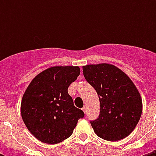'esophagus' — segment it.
Here are the masks:
<instances>
[{"instance_id": "esophagus-1", "label": "esophagus", "mask_w": 156, "mask_h": 156, "mask_svg": "<svg viewBox=\"0 0 156 156\" xmlns=\"http://www.w3.org/2000/svg\"><path fill=\"white\" fill-rule=\"evenodd\" d=\"M83 111L85 113H86V112H87V107H83Z\"/></svg>"}]
</instances>
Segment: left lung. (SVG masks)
I'll list each match as a JSON object with an SVG mask.
<instances>
[{"mask_svg":"<svg viewBox=\"0 0 156 156\" xmlns=\"http://www.w3.org/2000/svg\"><path fill=\"white\" fill-rule=\"evenodd\" d=\"M83 75L99 95L100 112L90 122L104 140L118 141L129 135L140 120L143 103L130 78L109 64L83 67Z\"/></svg>","mask_w":156,"mask_h":156,"instance_id":"1","label":"left lung"}]
</instances>
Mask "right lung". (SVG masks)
Masks as SVG:
<instances>
[{
    "label": "right lung",
    "mask_w": 156,
    "mask_h": 156,
    "mask_svg": "<svg viewBox=\"0 0 156 156\" xmlns=\"http://www.w3.org/2000/svg\"><path fill=\"white\" fill-rule=\"evenodd\" d=\"M80 74L78 66H54L35 77L21 104L22 117L38 140L56 144L70 137L83 110L73 105L68 87Z\"/></svg>",
    "instance_id": "obj_1"
}]
</instances>
